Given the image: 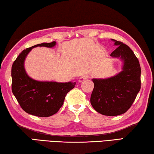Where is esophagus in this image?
Masks as SVG:
<instances>
[{
    "label": "esophagus",
    "mask_w": 154,
    "mask_h": 154,
    "mask_svg": "<svg viewBox=\"0 0 154 154\" xmlns=\"http://www.w3.org/2000/svg\"><path fill=\"white\" fill-rule=\"evenodd\" d=\"M88 79V76L87 75H82V76H81L79 79V82H82L83 81H84V80H85L86 79Z\"/></svg>",
    "instance_id": "obj_1"
}]
</instances>
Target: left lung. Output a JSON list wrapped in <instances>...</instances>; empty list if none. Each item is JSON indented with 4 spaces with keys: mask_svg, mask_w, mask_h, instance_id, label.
<instances>
[{
    "mask_svg": "<svg viewBox=\"0 0 154 154\" xmlns=\"http://www.w3.org/2000/svg\"><path fill=\"white\" fill-rule=\"evenodd\" d=\"M118 47L110 56L123 61L122 71L108 79H93L91 104L100 114L117 116L131 107L140 89V66L129 46L111 39Z\"/></svg>",
    "mask_w": 154,
    "mask_h": 154,
    "instance_id": "obj_1",
    "label": "left lung"
}]
</instances>
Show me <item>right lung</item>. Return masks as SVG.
I'll return each instance as SVG.
<instances>
[{
    "label": "right lung",
    "instance_id": "obj_1",
    "mask_svg": "<svg viewBox=\"0 0 154 154\" xmlns=\"http://www.w3.org/2000/svg\"><path fill=\"white\" fill-rule=\"evenodd\" d=\"M56 42L42 43L24 50L11 67L12 92L25 112L40 117L54 115L63 104L65 97L75 82L38 81L29 77L24 69L27 54L35 47L52 48Z\"/></svg>",
    "mask_w": 154,
    "mask_h": 154
}]
</instances>
